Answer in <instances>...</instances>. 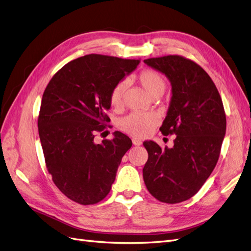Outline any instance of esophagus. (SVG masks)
I'll return each instance as SVG.
<instances>
[{
  "label": "esophagus",
  "mask_w": 251,
  "mask_h": 251,
  "mask_svg": "<svg viewBox=\"0 0 251 251\" xmlns=\"http://www.w3.org/2000/svg\"><path fill=\"white\" fill-rule=\"evenodd\" d=\"M132 141H133L134 146H141V144H142L141 140H139V139H137V138H133Z\"/></svg>",
  "instance_id": "esophagus-1"
}]
</instances>
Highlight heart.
<instances>
[{
	"label": "heart",
	"mask_w": 251,
	"mask_h": 251,
	"mask_svg": "<svg viewBox=\"0 0 251 251\" xmlns=\"http://www.w3.org/2000/svg\"><path fill=\"white\" fill-rule=\"evenodd\" d=\"M138 81L140 86L146 91L150 97L160 96L165 89V80L160 74L154 70H144L138 75ZM126 89V81H119L113 88L110 101L113 107H119L123 103L124 94ZM158 124V119L153 113L134 112L130 115L119 120L118 127L121 131L133 137L143 138L147 137L154 130Z\"/></svg>",
	"instance_id": "b5f03b06"
}]
</instances>
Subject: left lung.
<instances>
[{"instance_id": "obj_1", "label": "left lung", "mask_w": 251, "mask_h": 251, "mask_svg": "<svg viewBox=\"0 0 251 251\" xmlns=\"http://www.w3.org/2000/svg\"><path fill=\"white\" fill-rule=\"evenodd\" d=\"M143 62L171 82L170 107L160 131L176 135L173 148L143 142L149 153L143 180L157 200L179 203L199 192L218 162L226 132L223 102L209 75L193 60L168 55Z\"/></svg>"}]
</instances>
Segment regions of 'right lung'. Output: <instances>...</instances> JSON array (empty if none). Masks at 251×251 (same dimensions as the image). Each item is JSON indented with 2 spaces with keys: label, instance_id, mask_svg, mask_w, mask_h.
Returning <instances> with one entry per match:
<instances>
[{
  "label": "right lung",
  "instance_id": "right-lung-1",
  "mask_svg": "<svg viewBox=\"0 0 251 251\" xmlns=\"http://www.w3.org/2000/svg\"><path fill=\"white\" fill-rule=\"evenodd\" d=\"M139 59L89 54L55 73L45 90L37 120L45 161L57 188L72 201L90 205L110 193L132 140L119 131L112 140L94 141L110 121L113 88Z\"/></svg>",
  "mask_w": 251,
  "mask_h": 251
}]
</instances>
